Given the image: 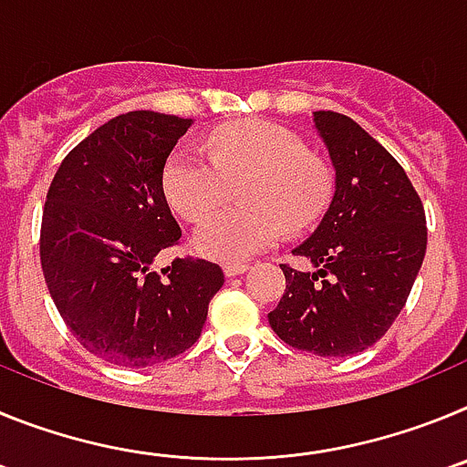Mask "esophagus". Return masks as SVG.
<instances>
[{"label":"esophagus","instance_id":"34e87169","mask_svg":"<svg viewBox=\"0 0 467 467\" xmlns=\"http://www.w3.org/2000/svg\"><path fill=\"white\" fill-rule=\"evenodd\" d=\"M247 269H250V266H247V264H226V266H224V274L229 275V278H234V275L245 274Z\"/></svg>","mask_w":467,"mask_h":467}]
</instances>
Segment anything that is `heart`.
<instances>
[{"label": "heart", "mask_w": 467, "mask_h": 467, "mask_svg": "<svg viewBox=\"0 0 467 467\" xmlns=\"http://www.w3.org/2000/svg\"><path fill=\"white\" fill-rule=\"evenodd\" d=\"M208 159L180 147L163 166V193L187 222H201L244 182L241 209L211 215L193 234L201 254L245 262L275 245L285 231H301L320 217L332 193V168L306 151L299 135L271 121L220 128L205 142Z\"/></svg>", "instance_id": "heart-1"}]
</instances>
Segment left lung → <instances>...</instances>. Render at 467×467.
I'll return each mask as SVG.
<instances>
[{
	"label": "left lung",
	"mask_w": 467,
	"mask_h": 467,
	"mask_svg": "<svg viewBox=\"0 0 467 467\" xmlns=\"http://www.w3.org/2000/svg\"><path fill=\"white\" fill-rule=\"evenodd\" d=\"M332 159V203L295 247L316 271L280 264L285 292L269 325L285 344L346 358L377 344L407 304L426 257V210L386 147L339 111H313Z\"/></svg>",
	"instance_id": "1"
}]
</instances>
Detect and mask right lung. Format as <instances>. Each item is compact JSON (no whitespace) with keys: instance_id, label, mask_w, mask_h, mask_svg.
<instances>
[{"instance_id":"add662e5","label":"right lung","mask_w":467,"mask_h":467,"mask_svg":"<svg viewBox=\"0 0 467 467\" xmlns=\"http://www.w3.org/2000/svg\"><path fill=\"white\" fill-rule=\"evenodd\" d=\"M192 126L159 111H128L81 140L47 193L39 257L56 308L88 353L119 367H151L196 344L224 274L175 257L180 224L163 193V166Z\"/></svg>"}]
</instances>
